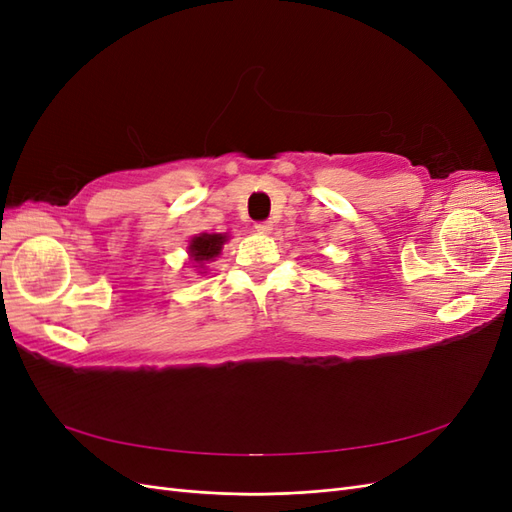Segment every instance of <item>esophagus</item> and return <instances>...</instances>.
Instances as JSON below:
<instances>
[{"mask_svg": "<svg viewBox=\"0 0 512 512\" xmlns=\"http://www.w3.org/2000/svg\"><path fill=\"white\" fill-rule=\"evenodd\" d=\"M254 228L260 232V235H269V232L273 230V224L271 222H258Z\"/></svg>", "mask_w": 512, "mask_h": 512, "instance_id": "34e87169", "label": "esophagus"}]
</instances>
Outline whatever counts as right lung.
Listing matches in <instances>:
<instances>
[{"label":"right lung","mask_w":512,"mask_h":512,"mask_svg":"<svg viewBox=\"0 0 512 512\" xmlns=\"http://www.w3.org/2000/svg\"><path fill=\"white\" fill-rule=\"evenodd\" d=\"M228 241L226 235H218V232H213V235H209V232H203V235H198L190 241L188 245V254L192 258V262H196V265L203 269L205 262L213 260L215 256H220L222 252V245Z\"/></svg>","instance_id":"obj_1"}]
</instances>
